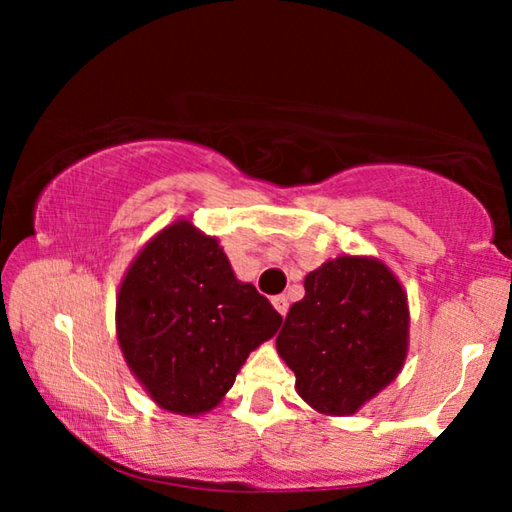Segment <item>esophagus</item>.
Instances as JSON below:
<instances>
[{"label":"esophagus","instance_id":"1","mask_svg":"<svg viewBox=\"0 0 512 512\" xmlns=\"http://www.w3.org/2000/svg\"><path fill=\"white\" fill-rule=\"evenodd\" d=\"M273 307L280 311L282 316H287V311H289V298L287 296H275L273 298Z\"/></svg>","mask_w":512,"mask_h":512}]
</instances>
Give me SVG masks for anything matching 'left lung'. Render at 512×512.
<instances>
[{
    "mask_svg": "<svg viewBox=\"0 0 512 512\" xmlns=\"http://www.w3.org/2000/svg\"><path fill=\"white\" fill-rule=\"evenodd\" d=\"M275 343L302 400L320 413L350 415L404 363L402 284L377 259L336 257L305 277V298L289 309Z\"/></svg>",
    "mask_w": 512,
    "mask_h": 512,
    "instance_id": "1",
    "label": "left lung"
}]
</instances>
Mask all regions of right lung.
Wrapping results in <instances>:
<instances>
[{
	"instance_id": "add662e5",
	"label": "right lung",
	"mask_w": 512,
	"mask_h": 512,
	"mask_svg": "<svg viewBox=\"0 0 512 512\" xmlns=\"http://www.w3.org/2000/svg\"><path fill=\"white\" fill-rule=\"evenodd\" d=\"M280 325L268 298L239 282L216 239L189 221L142 248L117 298L126 363L155 404L185 415L214 409Z\"/></svg>"
}]
</instances>
